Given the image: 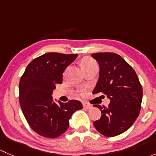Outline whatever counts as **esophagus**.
<instances>
[{"label":"esophagus","mask_w":156,"mask_h":156,"mask_svg":"<svg viewBox=\"0 0 156 156\" xmlns=\"http://www.w3.org/2000/svg\"><path fill=\"white\" fill-rule=\"evenodd\" d=\"M83 106H84V108H87V109H90V108H92V106H91L90 104H89V103H87V102H83Z\"/></svg>","instance_id":"esophagus-1"}]
</instances>
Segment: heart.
Instances as JSON below:
<instances>
[{
	"instance_id": "1",
	"label": "heart",
	"mask_w": 156,
	"mask_h": 156,
	"mask_svg": "<svg viewBox=\"0 0 156 156\" xmlns=\"http://www.w3.org/2000/svg\"><path fill=\"white\" fill-rule=\"evenodd\" d=\"M81 68L84 71L87 70V69L91 68L93 66H97V63L94 59L90 57H84L81 60Z\"/></svg>"
}]
</instances>
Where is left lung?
I'll use <instances>...</instances> for the list:
<instances>
[{
    "label": "left lung",
    "instance_id": "obj_1",
    "mask_svg": "<svg viewBox=\"0 0 156 156\" xmlns=\"http://www.w3.org/2000/svg\"><path fill=\"white\" fill-rule=\"evenodd\" d=\"M100 65V77L93 94L110 100L108 107L94 105L101 110V118L94 122L98 132L108 137L126 131L137 119L141 108L143 89L133 69L114 53H93Z\"/></svg>",
    "mask_w": 156,
    "mask_h": 156
}]
</instances>
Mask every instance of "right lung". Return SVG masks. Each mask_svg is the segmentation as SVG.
<instances>
[{"instance_id":"add662e5","label":"right lung","mask_w":156,"mask_h":156,"mask_svg":"<svg viewBox=\"0 0 156 156\" xmlns=\"http://www.w3.org/2000/svg\"><path fill=\"white\" fill-rule=\"evenodd\" d=\"M78 54L47 53L33 59L20 81V106L31 128L39 135L56 138L65 133L72 114L83 108L80 101L54 103L56 84H62V73Z\"/></svg>"}]
</instances>
